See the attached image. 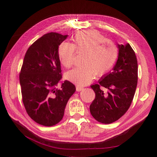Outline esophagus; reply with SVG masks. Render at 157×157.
<instances>
[{
  "mask_svg": "<svg viewBox=\"0 0 157 157\" xmlns=\"http://www.w3.org/2000/svg\"><path fill=\"white\" fill-rule=\"evenodd\" d=\"M84 88L82 86H76V91H81L82 90H83Z\"/></svg>",
  "mask_w": 157,
  "mask_h": 157,
  "instance_id": "esophagus-1",
  "label": "esophagus"
}]
</instances>
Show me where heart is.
I'll use <instances>...</instances> for the list:
<instances>
[{"mask_svg": "<svg viewBox=\"0 0 157 157\" xmlns=\"http://www.w3.org/2000/svg\"><path fill=\"white\" fill-rule=\"evenodd\" d=\"M74 44L62 42L58 48V55L62 64L71 68L75 62V50L84 52L82 63L66 73L68 80L84 86L98 76L104 75L113 67L118 57V49L112 41L96 30H82L73 37Z\"/></svg>", "mask_w": 157, "mask_h": 157, "instance_id": "1", "label": "heart"}]
</instances>
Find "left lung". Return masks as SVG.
<instances>
[{"label": "left lung", "instance_id": "8db88e82", "mask_svg": "<svg viewBox=\"0 0 157 157\" xmlns=\"http://www.w3.org/2000/svg\"><path fill=\"white\" fill-rule=\"evenodd\" d=\"M118 57L113 71L103 75L91 87L95 94L90 112L97 121L109 124L118 120L128 110L138 82V63L129 44L119 45ZM105 88L107 92L103 91Z\"/></svg>", "mask_w": 157, "mask_h": 157}]
</instances>
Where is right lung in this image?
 Instances as JSON below:
<instances>
[{"label": "right lung", "mask_w": 157, "mask_h": 157, "mask_svg": "<svg viewBox=\"0 0 157 157\" xmlns=\"http://www.w3.org/2000/svg\"><path fill=\"white\" fill-rule=\"evenodd\" d=\"M68 35L44 34L29 47L19 75L22 100L28 116L39 124L50 127L63 118L66 105L75 91L68 80L57 88L62 79L59 45Z\"/></svg>", "instance_id": "right-lung-1"}]
</instances>
